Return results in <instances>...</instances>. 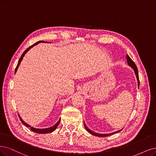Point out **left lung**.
I'll use <instances>...</instances> for the list:
<instances>
[{
    "instance_id": "8db88e82",
    "label": "left lung",
    "mask_w": 156,
    "mask_h": 156,
    "mask_svg": "<svg viewBox=\"0 0 156 156\" xmlns=\"http://www.w3.org/2000/svg\"><path fill=\"white\" fill-rule=\"evenodd\" d=\"M126 60H127V63L129 66H130L131 67H132V69H134V73H135V74L136 76V78H137V84H138V87H140V80H139V75H138V71H137V66H136L135 63L132 61V60L130 58V56L127 55H126ZM84 125H85V129L87 130L90 134H93L94 136H98V137H107V136H111L112 134H114L115 133H118V132H120L122 130H120L119 131H116V132H113V133H111V134H98V133H96V132L92 131L91 130H90L87 126L85 125V123H84Z\"/></svg>"
}]
</instances>
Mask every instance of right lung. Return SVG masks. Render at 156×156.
I'll return each mask as SVG.
<instances>
[{
	"label": "right lung",
	"mask_w": 156,
	"mask_h": 156,
	"mask_svg": "<svg viewBox=\"0 0 156 156\" xmlns=\"http://www.w3.org/2000/svg\"><path fill=\"white\" fill-rule=\"evenodd\" d=\"M40 42H44V41H38V42H37V43H35V44H34L33 45H31L30 47H29L24 52V53H22V55H21V56H20V59H19V62H18V64H17V66H16V68H15V73L16 72V71H17V69H18V67H19V65H20V62H21V61H22V58H23V57L24 56V55H25V54L27 53V52L30 50L31 48H32L34 45H37V44H38V43H40ZM19 118H20V121H21V122L24 124L25 126H27V127H30V129L33 131V132H37V133H39V134H47V133H50V132H53L54 130H55V129L57 128V126H58V125H59V123H60V119L58 120V122L55 125H53V126H51V127H49V128H48V129H35V128H33V126H31L30 125H27L26 123H25L24 121L22 120V119L21 118V117L19 116Z\"/></svg>",
	"instance_id": "add662e5"
}]
</instances>
